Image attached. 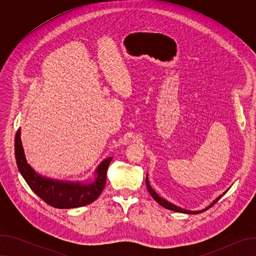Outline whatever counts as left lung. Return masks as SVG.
Wrapping results in <instances>:
<instances>
[{
  "instance_id": "left-lung-1",
  "label": "left lung",
  "mask_w": 256,
  "mask_h": 256,
  "mask_svg": "<svg viewBox=\"0 0 256 256\" xmlns=\"http://www.w3.org/2000/svg\"><path fill=\"white\" fill-rule=\"evenodd\" d=\"M146 186H147V188H148V190H149V192H150V194L152 196V198L159 204H161L162 206H164L165 208H168V210H174V212H184V214H200V212H202L204 210H206L208 208H212L218 200H220L222 196H223V194L222 196H220L218 198H216L208 208H206L204 210H196V212H192V210H184V208H178V206H176L175 204H171V202H167L166 200H164L163 198H161V196H158V194L150 186V184H149V179H148V175H147V177H146Z\"/></svg>"
}]
</instances>
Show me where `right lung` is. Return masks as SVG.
<instances>
[{"mask_svg":"<svg viewBox=\"0 0 256 256\" xmlns=\"http://www.w3.org/2000/svg\"><path fill=\"white\" fill-rule=\"evenodd\" d=\"M20 128L15 136V157L17 167L33 192L38 194L48 204L56 208H72L87 206L93 202L102 192L106 184V172L112 158L102 161L95 174L97 175L92 184L68 182L50 179L36 173L27 163L22 142Z\"/></svg>","mask_w":256,"mask_h":256,"instance_id":"add662e5","label":"right lung"}]
</instances>
